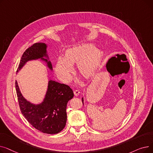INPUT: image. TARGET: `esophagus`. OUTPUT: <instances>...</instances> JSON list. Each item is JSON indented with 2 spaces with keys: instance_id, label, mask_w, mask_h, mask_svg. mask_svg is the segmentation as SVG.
Instances as JSON below:
<instances>
[{
  "instance_id": "obj_1",
  "label": "esophagus",
  "mask_w": 153,
  "mask_h": 153,
  "mask_svg": "<svg viewBox=\"0 0 153 153\" xmlns=\"http://www.w3.org/2000/svg\"><path fill=\"white\" fill-rule=\"evenodd\" d=\"M74 93L75 94V95H78L79 94H80V91L78 90V89H76V90H74Z\"/></svg>"
}]
</instances>
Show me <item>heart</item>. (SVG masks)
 <instances>
[{"label": "heart", "mask_w": 153, "mask_h": 153, "mask_svg": "<svg viewBox=\"0 0 153 153\" xmlns=\"http://www.w3.org/2000/svg\"><path fill=\"white\" fill-rule=\"evenodd\" d=\"M92 45L75 46L65 52L64 58L59 57L55 70L58 76L64 82H69L73 72L72 64L77 62L79 71L87 77L92 76L100 62L102 52Z\"/></svg>", "instance_id": "obj_1"}]
</instances>
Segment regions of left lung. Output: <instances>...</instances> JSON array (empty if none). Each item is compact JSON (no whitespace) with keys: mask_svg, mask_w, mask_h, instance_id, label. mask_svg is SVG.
Wrapping results in <instances>:
<instances>
[{"mask_svg":"<svg viewBox=\"0 0 153 153\" xmlns=\"http://www.w3.org/2000/svg\"><path fill=\"white\" fill-rule=\"evenodd\" d=\"M82 101H83V100H82ZM82 103H83V102H82Z\"/></svg>","mask_w":153,"mask_h":153,"instance_id":"left-lung-1","label":"left lung"}]
</instances>
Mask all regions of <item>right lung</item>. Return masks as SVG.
I'll list each match as a JSON object with an SVG mask.
<instances>
[{
	"label": "right lung",
	"mask_w": 153,
	"mask_h": 153,
	"mask_svg": "<svg viewBox=\"0 0 153 153\" xmlns=\"http://www.w3.org/2000/svg\"><path fill=\"white\" fill-rule=\"evenodd\" d=\"M46 49V45L41 43L27 48L22 56L17 71L27 61L43 57ZM48 66L52 69L50 61ZM15 89L21 113L31 126L47 134H56L64 129L67 120V103L74 97L73 91L69 85L50 81L45 100L38 105H34L23 98L17 81Z\"/></svg>",
	"instance_id": "obj_1"
}]
</instances>
